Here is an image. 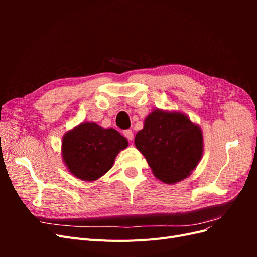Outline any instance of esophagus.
I'll return each mask as SVG.
<instances>
[{
    "label": "esophagus",
    "mask_w": 257,
    "mask_h": 257,
    "mask_svg": "<svg viewBox=\"0 0 257 257\" xmlns=\"http://www.w3.org/2000/svg\"><path fill=\"white\" fill-rule=\"evenodd\" d=\"M123 135L125 136L128 139V141H132V139H133V137H134V134H133V132H132V130L123 131Z\"/></svg>",
    "instance_id": "obj_1"
}]
</instances>
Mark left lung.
<instances>
[{
    "label": "left lung",
    "mask_w": 257,
    "mask_h": 257,
    "mask_svg": "<svg viewBox=\"0 0 257 257\" xmlns=\"http://www.w3.org/2000/svg\"><path fill=\"white\" fill-rule=\"evenodd\" d=\"M135 146L154 176L165 183L188 177L203 154V134L182 113L155 110L136 134Z\"/></svg>",
    "instance_id": "obj_1"
}]
</instances>
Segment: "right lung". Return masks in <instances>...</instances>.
<instances>
[{
  "label": "right lung",
  "instance_id": "right-lung-1",
  "mask_svg": "<svg viewBox=\"0 0 257 257\" xmlns=\"http://www.w3.org/2000/svg\"><path fill=\"white\" fill-rule=\"evenodd\" d=\"M126 147L127 141L114 128L82 123L64 136L62 154L75 177L93 181L111 168L116 154Z\"/></svg>",
  "mask_w": 257,
  "mask_h": 257
}]
</instances>
